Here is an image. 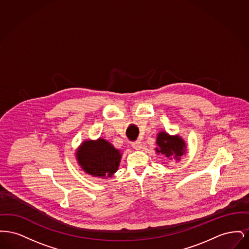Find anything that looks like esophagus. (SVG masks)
<instances>
[{
	"instance_id": "34e87169",
	"label": "esophagus",
	"mask_w": 249,
	"mask_h": 249,
	"mask_svg": "<svg viewBox=\"0 0 249 249\" xmlns=\"http://www.w3.org/2000/svg\"><path fill=\"white\" fill-rule=\"evenodd\" d=\"M132 147L135 150H141L142 149V142L140 141H136V142H132Z\"/></svg>"
}]
</instances>
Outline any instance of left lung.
<instances>
[{
    "instance_id": "left-lung-1",
    "label": "left lung",
    "mask_w": 249,
    "mask_h": 249,
    "mask_svg": "<svg viewBox=\"0 0 249 249\" xmlns=\"http://www.w3.org/2000/svg\"><path fill=\"white\" fill-rule=\"evenodd\" d=\"M156 143V153L163 155L170 160L179 161L187 153V143L179 134L171 135L165 130H160L157 134Z\"/></svg>"
}]
</instances>
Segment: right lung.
<instances>
[{"instance_id":"1","label":"right lung","mask_w":249,"mask_h":249,"mask_svg":"<svg viewBox=\"0 0 249 249\" xmlns=\"http://www.w3.org/2000/svg\"><path fill=\"white\" fill-rule=\"evenodd\" d=\"M122 158L120 149L104 138L84 140L75 152L77 164L93 178H111L119 170Z\"/></svg>"}]
</instances>
